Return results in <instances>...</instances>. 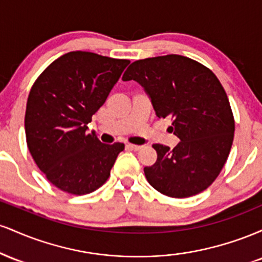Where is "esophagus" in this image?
<instances>
[{"instance_id":"obj_1","label":"esophagus","mask_w":262,"mask_h":262,"mask_svg":"<svg viewBox=\"0 0 262 262\" xmlns=\"http://www.w3.org/2000/svg\"><path fill=\"white\" fill-rule=\"evenodd\" d=\"M127 146L130 150H134V151H139L140 149H143V146H141V145H134V144H128Z\"/></svg>"}]
</instances>
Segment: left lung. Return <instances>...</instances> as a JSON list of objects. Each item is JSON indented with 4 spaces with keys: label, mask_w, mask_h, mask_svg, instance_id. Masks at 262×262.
Segmentation results:
<instances>
[{
    "label": "left lung",
    "mask_w": 262,
    "mask_h": 262,
    "mask_svg": "<svg viewBox=\"0 0 262 262\" xmlns=\"http://www.w3.org/2000/svg\"><path fill=\"white\" fill-rule=\"evenodd\" d=\"M137 81L159 118L172 119L173 149L154 144L158 160L144 167L146 180L175 198L204 191L223 169L234 139V117L223 86L208 68L182 55L132 62L122 77Z\"/></svg>",
    "instance_id": "obj_1"
}]
</instances>
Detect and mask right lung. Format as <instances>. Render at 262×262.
<instances>
[{"label":"right lung","mask_w":262,"mask_h":262,"mask_svg":"<svg viewBox=\"0 0 262 262\" xmlns=\"http://www.w3.org/2000/svg\"><path fill=\"white\" fill-rule=\"evenodd\" d=\"M129 60L70 52L35 80L27 101V145L55 187L87 194L111 175L124 144H103L87 133L92 116L107 100Z\"/></svg>","instance_id":"obj_1"}]
</instances>
